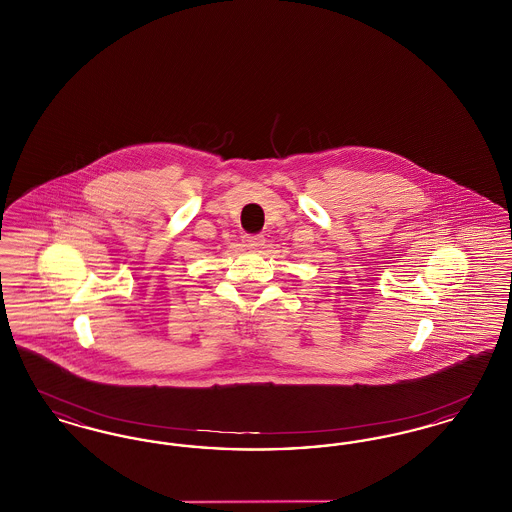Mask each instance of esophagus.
Returning a JSON list of instances; mask_svg holds the SVG:
<instances>
[{
	"label": "esophagus",
	"instance_id": "obj_1",
	"mask_svg": "<svg viewBox=\"0 0 512 512\" xmlns=\"http://www.w3.org/2000/svg\"><path fill=\"white\" fill-rule=\"evenodd\" d=\"M242 242H244V247H247V249H259V247H263L265 245V236L263 234H245V236H242Z\"/></svg>",
	"mask_w": 512,
	"mask_h": 512
}]
</instances>
